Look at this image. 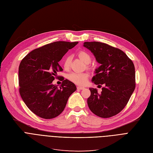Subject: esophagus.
<instances>
[{
	"instance_id": "1",
	"label": "esophagus",
	"mask_w": 153,
	"mask_h": 153,
	"mask_svg": "<svg viewBox=\"0 0 153 153\" xmlns=\"http://www.w3.org/2000/svg\"><path fill=\"white\" fill-rule=\"evenodd\" d=\"M77 89L82 90V89H84V87H82V86H77Z\"/></svg>"
}]
</instances>
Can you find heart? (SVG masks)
<instances>
[{"label":"heart","instance_id":"b5f03b06","mask_svg":"<svg viewBox=\"0 0 153 153\" xmlns=\"http://www.w3.org/2000/svg\"><path fill=\"white\" fill-rule=\"evenodd\" d=\"M78 56L79 58L82 59L86 64H89L91 61V57L90 55L85 52V51H80L78 53ZM71 56L67 55L63 62L64 67L65 69H69L71 65ZM67 78L69 79L74 82L75 84H78V85H84L87 81L88 79V74L85 72H72L67 75Z\"/></svg>","mask_w":153,"mask_h":153}]
</instances>
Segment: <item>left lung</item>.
Returning a JSON list of instances; mask_svg holds the SVG:
<instances>
[{
  "mask_svg": "<svg viewBox=\"0 0 153 153\" xmlns=\"http://www.w3.org/2000/svg\"><path fill=\"white\" fill-rule=\"evenodd\" d=\"M83 47L94 55L100 66L95 69L92 82L104 84L100 94L90 88L89 108L94 114L109 118L120 113L126 106L135 87V67L132 61L121 50L106 43L84 42Z\"/></svg>",
  "mask_w": 153,
  "mask_h": 153,
  "instance_id": "8db88e82",
  "label": "left lung"
}]
</instances>
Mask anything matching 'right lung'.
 I'll use <instances>...</instances> for the list:
<instances>
[{
  "label": "right lung",
  "mask_w": 153,
  "mask_h": 153,
  "mask_svg": "<svg viewBox=\"0 0 153 153\" xmlns=\"http://www.w3.org/2000/svg\"><path fill=\"white\" fill-rule=\"evenodd\" d=\"M76 42H55L31 51L21 62L19 85L21 97L37 116L51 119L64 111L70 96L76 90L65 79L59 88L52 82L57 72L63 71L59 62Z\"/></svg>",
  "instance_id": "1"
}]
</instances>
